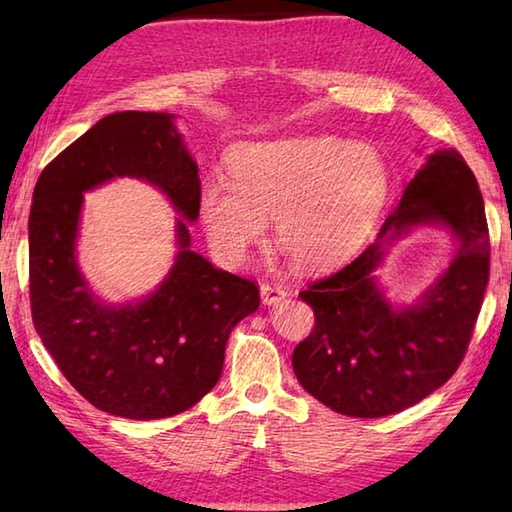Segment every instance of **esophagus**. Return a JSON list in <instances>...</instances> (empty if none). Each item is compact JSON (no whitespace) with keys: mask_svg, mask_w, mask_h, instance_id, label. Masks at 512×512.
I'll return each mask as SVG.
<instances>
[{"mask_svg":"<svg viewBox=\"0 0 512 512\" xmlns=\"http://www.w3.org/2000/svg\"><path fill=\"white\" fill-rule=\"evenodd\" d=\"M262 301L266 303V306H273V303H279L281 299H284L288 292H286V288L284 286H279V284H262Z\"/></svg>","mask_w":512,"mask_h":512,"instance_id":"obj_1","label":"esophagus"}]
</instances>
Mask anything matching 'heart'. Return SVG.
Masks as SVG:
<instances>
[{"instance_id":"heart-1","label":"heart","mask_w":512,"mask_h":512,"mask_svg":"<svg viewBox=\"0 0 512 512\" xmlns=\"http://www.w3.org/2000/svg\"><path fill=\"white\" fill-rule=\"evenodd\" d=\"M228 169L231 182L206 180L200 195L206 235L228 264H242L275 217L277 244L292 262L332 268L365 242L389 193V169L374 147L330 136L242 145Z\"/></svg>"}]
</instances>
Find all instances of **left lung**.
Returning <instances> with one entry per match:
<instances>
[{"label":"left lung","instance_id":"8db88e82","mask_svg":"<svg viewBox=\"0 0 512 512\" xmlns=\"http://www.w3.org/2000/svg\"><path fill=\"white\" fill-rule=\"evenodd\" d=\"M420 223L447 225L459 250L413 307L394 309L371 273L386 246ZM488 266L491 242L473 171L460 151H436L407 184L376 242L299 292L314 310L312 332L292 352L301 387L352 418H383L427 398L462 363L484 301Z\"/></svg>","mask_w":512,"mask_h":512}]
</instances>
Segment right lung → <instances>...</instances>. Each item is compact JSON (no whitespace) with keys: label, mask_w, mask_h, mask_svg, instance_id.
Masks as SVG:
<instances>
[{"label":"right lung","mask_w":512,"mask_h":512,"mask_svg":"<svg viewBox=\"0 0 512 512\" xmlns=\"http://www.w3.org/2000/svg\"><path fill=\"white\" fill-rule=\"evenodd\" d=\"M162 189L189 222L200 215L198 165L173 114L101 118L41 171L28 220L30 310L61 374L96 409L129 420L187 411L220 380L228 334L259 308L255 281L191 250L178 220V255L160 288L138 303L103 306L74 257L83 191L112 178Z\"/></svg>","instance_id":"obj_1"}]
</instances>
